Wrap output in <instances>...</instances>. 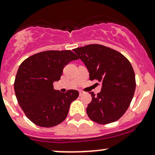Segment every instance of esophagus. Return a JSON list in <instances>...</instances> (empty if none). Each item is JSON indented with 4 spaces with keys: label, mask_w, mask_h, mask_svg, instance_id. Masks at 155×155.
<instances>
[{
    "label": "esophagus",
    "mask_w": 155,
    "mask_h": 155,
    "mask_svg": "<svg viewBox=\"0 0 155 155\" xmlns=\"http://www.w3.org/2000/svg\"><path fill=\"white\" fill-rule=\"evenodd\" d=\"M82 94H83V91H79V95H82Z\"/></svg>",
    "instance_id": "esophagus-1"
}]
</instances>
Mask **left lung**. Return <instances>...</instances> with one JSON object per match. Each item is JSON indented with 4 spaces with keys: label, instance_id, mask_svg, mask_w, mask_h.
Instances as JSON below:
<instances>
[{
    "label": "left lung",
    "instance_id": "1",
    "mask_svg": "<svg viewBox=\"0 0 155 155\" xmlns=\"http://www.w3.org/2000/svg\"><path fill=\"white\" fill-rule=\"evenodd\" d=\"M89 72L90 80L101 84V91L91 94L86 112L98 124L116 121L129 107L136 89L135 73L129 61L107 46L91 44L73 49ZM98 85V83H97Z\"/></svg>",
    "mask_w": 155,
    "mask_h": 155
}]
</instances>
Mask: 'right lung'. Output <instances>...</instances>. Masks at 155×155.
Instances as JSON below:
<instances>
[{"label":"right lung","mask_w":155,"mask_h":155,"mask_svg":"<svg viewBox=\"0 0 155 155\" xmlns=\"http://www.w3.org/2000/svg\"><path fill=\"white\" fill-rule=\"evenodd\" d=\"M77 59L70 50H51L34 54L21 64L14 90L18 104L34 124L51 127L67 118L70 104L79 97V92L68 90L61 93L54 90L53 82L61 79L68 63Z\"/></svg>","instance_id":"obj_1"}]
</instances>
